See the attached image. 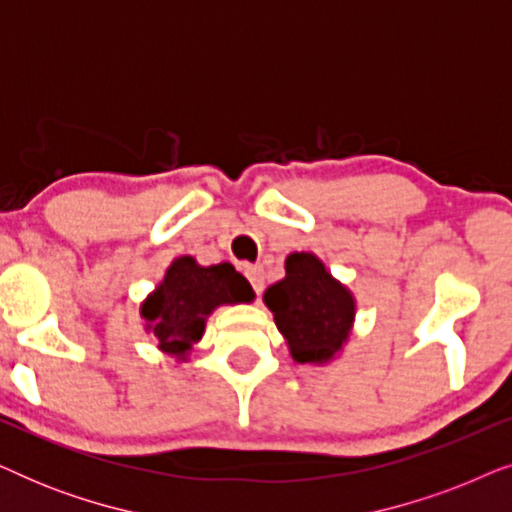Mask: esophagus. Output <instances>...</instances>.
Here are the masks:
<instances>
[{
  "label": "esophagus",
  "mask_w": 512,
  "mask_h": 512,
  "mask_svg": "<svg viewBox=\"0 0 512 512\" xmlns=\"http://www.w3.org/2000/svg\"><path fill=\"white\" fill-rule=\"evenodd\" d=\"M244 277L249 279V284L254 286L256 293L263 291V284H265V272L261 265H244Z\"/></svg>",
  "instance_id": "34e87169"
}]
</instances>
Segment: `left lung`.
<instances>
[{
	"label": "left lung",
	"instance_id": "8db88e82",
	"mask_svg": "<svg viewBox=\"0 0 512 512\" xmlns=\"http://www.w3.org/2000/svg\"><path fill=\"white\" fill-rule=\"evenodd\" d=\"M265 305L296 363H326L340 352L354 321V298L314 254L286 258V277L265 291Z\"/></svg>",
	"mask_w": 512,
	"mask_h": 512
}]
</instances>
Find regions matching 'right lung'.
<instances>
[{
	"label": "right lung",
	"mask_w": 512,
	"mask_h": 512,
	"mask_svg": "<svg viewBox=\"0 0 512 512\" xmlns=\"http://www.w3.org/2000/svg\"><path fill=\"white\" fill-rule=\"evenodd\" d=\"M254 289L230 263L202 268L191 256H181L165 272L156 291L144 300L146 328L167 354L186 356L205 333V319L219 305L251 303Z\"/></svg>",
	"instance_id": "1"
}]
</instances>
